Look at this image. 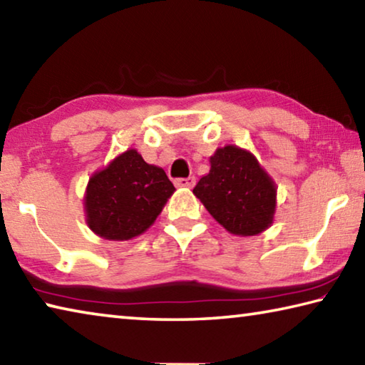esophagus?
I'll list each match as a JSON object with an SVG mask.
<instances>
[{
  "mask_svg": "<svg viewBox=\"0 0 365 365\" xmlns=\"http://www.w3.org/2000/svg\"><path fill=\"white\" fill-rule=\"evenodd\" d=\"M196 178L195 177H187V178H177L174 182L175 187H180V188H191L195 185Z\"/></svg>",
  "mask_w": 365,
  "mask_h": 365,
  "instance_id": "34e87169",
  "label": "esophagus"
}]
</instances>
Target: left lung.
I'll list each match as a JSON object with an SVG mask.
<instances>
[{
  "label": "left lung",
  "instance_id": "1",
  "mask_svg": "<svg viewBox=\"0 0 365 365\" xmlns=\"http://www.w3.org/2000/svg\"><path fill=\"white\" fill-rule=\"evenodd\" d=\"M211 170L193 188L209 214L238 237H252L274 222L277 187L250 151L228 145L209 159Z\"/></svg>",
  "mask_w": 365,
  "mask_h": 365
}]
</instances>
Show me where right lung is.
<instances>
[{
    "label": "right lung",
    "mask_w": 365,
    "mask_h": 365,
    "mask_svg": "<svg viewBox=\"0 0 365 365\" xmlns=\"http://www.w3.org/2000/svg\"><path fill=\"white\" fill-rule=\"evenodd\" d=\"M175 187L165 172L127 150L90 177L85 193L86 224L98 237L123 242L150 228Z\"/></svg>",
    "instance_id": "right-lung-1"
}]
</instances>
